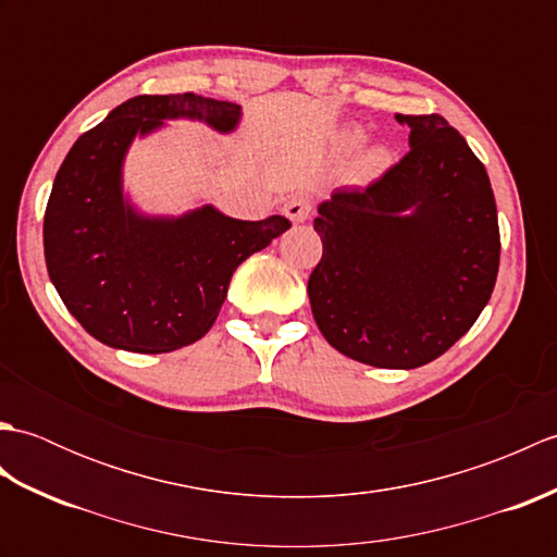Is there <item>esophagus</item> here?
<instances>
[{
	"label": "esophagus",
	"instance_id": "34e87169",
	"mask_svg": "<svg viewBox=\"0 0 557 557\" xmlns=\"http://www.w3.org/2000/svg\"><path fill=\"white\" fill-rule=\"evenodd\" d=\"M311 210H313L311 200L304 198V196H294L292 200H287V203H285V215H287L294 224L309 220Z\"/></svg>",
	"mask_w": 557,
	"mask_h": 557
}]
</instances>
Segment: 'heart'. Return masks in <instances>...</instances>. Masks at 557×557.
I'll use <instances>...</instances> for the list:
<instances>
[{
	"label": "heart",
	"instance_id": "b5f03b06",
	"mask_svg": "<svg viewBox=\"0 0 557 557\" xmlns=\"http://www.w3.org/2000/svg\"><path fill=\"white\" fill-rule=\"evenodd\" d=\"M363 140V128L357 124L342 126L335 134L333 146L339 156H349L351 150H357ZM393 164V148H389L385 140H371V144H363L357 156L351 160V172L361 182L377 180V176L385 174Z\"/></svg>",
	"mask_w": 557,
	"mask_h": 557
}]
</instances>
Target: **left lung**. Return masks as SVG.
<instances>
[{"label":"left lung","instance_id":"8db88e82","mask_svg":"<svg viewBox=\"0 0 557 557\" xmlns=\"http://www.w3.org/2000/svg\"><path fill=\"white\" fill-rule=\"evenodd\" d=\"M409 152L381 180L318 206L323 258L311 311L345 357L419 369L469 333L488 304L500 230L486 168L441 114H395Z\"/></svg>","mask_w":557,"mask_h":557}]
</instances>
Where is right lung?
<instances>
[{"label": "right lung", "mask_w": 557, "mask_h": 557, "mask_svg": "<svg viewBox=\"0 0 557 557\" xmlns=\"http://www.w3.org/2000/svg\"><path fill=\"white\" fill-rule=\"evenodd\" d=\"M168 120L232 134L242 108L196 92L122 102L69 150L45 210V263L69 313L102 345L138 354L203 337L234 270L292 227L282 215L234 220L210 203L184 215L140 212L124 194L126 152Z\"/></svg>", "instance_id": "right-lung-1"}]
</instances>
